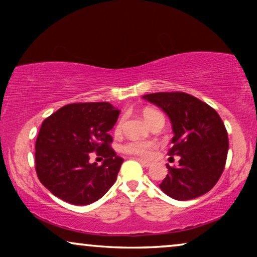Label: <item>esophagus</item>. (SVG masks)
Here are the masks:
<instances>
[{
    "mask_svg": "<svg viewBox=\"0 0 257 257\" xmlns=\"http://www.w3.org/2000/svg\"><path fill=\"white\" fill-rule=\"evenodd\" d=\"M137 161H139V163L142 164L144 167H150L151 166V163H150V161H147V160H143V159H139V158H138Z\"/></svg>",
    "mask_w": 257,
    "mask_h": 257,
    "instance_id": "obj_1",
    "label": "esophagus"
}]
</instances>
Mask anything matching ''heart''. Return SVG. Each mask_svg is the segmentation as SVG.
I'll list each match as a JSON object with an SVG mask.
<instances>
[{
  "label": "heart",
  "instance_id": "1",
  "mask_svg": "<svg viewBox=\"0 0 257 257\" xmlns=\"http://www.w3.org/2000/svg\"><path fill=\"white\" fill-rule=\"evenodd\" d=\"M143 117L150 126L152 125L153 122H156L158 119H164L161 113H159V112L156 110H152V108H147V110L144 111ZM120 128H121V121H119L117 127H115V131L117 132L120 131ZM154 146H156V144L152 142H140V140H133V142H128L124 144V145L121 146V151L125 153L135 154V156L145 158L150 156L151 151L154 149Z\"/></svg>",
  "mask_w": 257,
  "mask_h": 257
}]
</instances>
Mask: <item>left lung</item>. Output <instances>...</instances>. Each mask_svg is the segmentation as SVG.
<instances>
[{
	"mask_svg": "<svg viewBox=\"0 0 257 257\" xmlns=\"http://www.w3.org/2000/svg\"><path fill=\"white\" fill-rule=\"evenodd\" d=\"M170 118L173 131L170 156L179 166L168 168L159 185L165 194L186 201L206 194L219 180L226 165L228 135L217 112L208 104L184 92H158L143 96Z\"/></svg>",
	"mask_w": 257,
	"mask_h": 257,
	"instance_id": "obj_1",
	"label": "left lung"
}]
</instances>
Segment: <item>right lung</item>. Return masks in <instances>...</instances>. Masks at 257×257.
Here are the masks:
<instances>
[{"label": "right lung", "mask_w": 257, "mask_h": 257, "mask_svg": "<svg viewBox=\"0 0 257 257\" xmlns=\"http://www.w3.org/2000/svg\"><path fill=\"white\" fill-rule=\"evenodd\" d=\"M119 112L106 101L79 103L65 105L45 119L35 145L42 185L71 205L99 200L117 180L124 161L110 147L108 135ZM92 152L105 159L100 167L89 163Z\"/></svg>", "instance_id": "1"}]
</instances>
